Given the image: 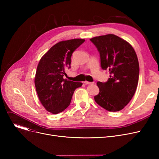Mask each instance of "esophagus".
Segmentation results:
<instances>
[{
	"label": "esophagus",
	"instance_id": "obj_1",
	"mask_svg": "<svg viewBox=\"0 0 159 159\" xmlns=\"http://www.w3.org/2000/svg\"><path fill=\"white\" fill-rule=\"evenodd\" d=\"M84 84H93L94 82H88V81H84Z\"/></svg>",
	"mask_w": 159,
	"mask_h": 159
}]
</instances>
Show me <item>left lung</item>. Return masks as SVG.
I'll return each instance as SVG.
<instances>
[{"label":"left lung","mask_w":159,"mask_h":159,"mask_svg":"<svg viewBox=\"0 0 159 159\" xmlns=\"http://www.w3.org/2000/svg\"><path fill=\"white\" fill-rule=\"evenodd\" d=\"M101 57L103 70H109L106 82H98L99 93L95 101L109 111H119L134 95L139 82V64L132 46L122 38L107 34L91 38Z\"/></svg>","instance_id":"left-lung-1"}]
</instances>
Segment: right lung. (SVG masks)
Masks as SVG:
<instances>
[{
	"label": "right lung",
	"mask_w": 159,
	"mask_h": 159,
	"mask_svg": "<svg viewBox=\"0 0 159 159\" xmlns=\"http://www.w3.org/2000/svg\"><path fill=\"white\" fill-rule=\"evenodd\" d=\"M85 41L74 39L60 41L42 57L37 66L35 85L40 103L52 114L63 111L68 107L75 89L82 82L63 78L65 69L70 67L73 52Z\"/></svg>",
	"instance_id": "obj_1"
}]
</instances>
